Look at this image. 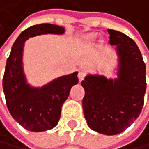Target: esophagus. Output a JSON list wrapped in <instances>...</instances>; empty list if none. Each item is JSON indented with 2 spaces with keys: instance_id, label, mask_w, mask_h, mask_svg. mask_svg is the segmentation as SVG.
<instances>
[{
  "instance_id": "1",
  "label": "esophagus",
  "mask_w": 149,
  "mask_h": 149,
  "mask_svg": "<svg viewBox=\"0 0 149 149\" xmlns=\"http://www.w3.org/2000/svg\"><path fill=\"white\" fill-rule=\"evenodd\" d=\"M85 76H86V72H85V70H79V71L78 78H79V81H81L82 79L85 78Z\"/></svg>"
}]
</instances>
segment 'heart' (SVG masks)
Segmentation results:
<instances>
[{
	"label": "heart",
	"mask_w": 149,
	"mask_h": 149,
	"mask_svg": "<svg viewBox=\"0 0 149 149\" xmlns=\"http://www.w3.org/2000/svg\"><path fill=\"white\" fill-rule=\"evenodd\" d=\"M96 34H94V33H91V34H88L87 36H85V38H86V39H87V40H89V41H91V40H93L94 39V38L96 37Z\"/></svg>",
	"instance_id": "1"
}]
</instances>
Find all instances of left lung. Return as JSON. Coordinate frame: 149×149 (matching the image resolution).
I'll return each instance as SVG.
<instances>
[{"label":"left lung","instance_id":"1","mask_svg":"<svg viewBox=\"0 0 149 149\" xmlns=\"http://www.w3.org/2000/svg\"><path fill=\"white\" fill-rule=\"evenodd\" d=\"M110 45L116 46L119 67L117 78L88 75L81 81L85 96L84 116L91 129L113 136L129 127L141 113L147 88L146 65L133 39L108 29Z\"/></svg>","mask_w":149,"mask_h":149}]
</instances>
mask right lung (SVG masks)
I'll list each match as a JSON object with an SVG mask.
<instances>
[{
	"mask_svg": "<svg viewBox=\"0 0 149 149\" xmlns=\"http://www.w3.org/2000/svg\"><path fill=\"white\" fill-rule=\"evenodd\" d=\"M64 27L51 24L33 25L21 33L7 58L2 79L6 104L11 115L26 130L42 132L52 129L58 123L63 102L72 86L79 82L78 72L61 76L41 88L26 81L23 68L24 42L29 37L44 34L63 35Z\"/></svg>",
	"mask_w": 149,
	"mask_h": 149,
	"instance_id": "add662e5",
	"label": "right lung"
}]
</instances>
